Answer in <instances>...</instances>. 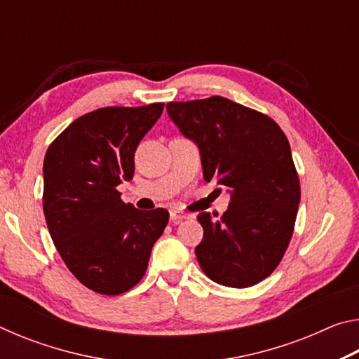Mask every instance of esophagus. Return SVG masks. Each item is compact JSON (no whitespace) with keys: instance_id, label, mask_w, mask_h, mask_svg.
Listing matches in <instances>:
<instances>
[{"instance_id":"esophagus-1","label":"esophagus","mask_w":359,"mask_h":359,"mask_svg":"<svg viewBox=\"0 0 359 359\" xmlns=\"http://www.w3.org/2000/svg\"><path fill=\"white\" fill-rule=\"evenodd\" d=\"M169 217H171L172 223H179L182 220H185V218H188L187 214H184V212H179V210H171L169 212Z\"/></svg>"}]
</instances>
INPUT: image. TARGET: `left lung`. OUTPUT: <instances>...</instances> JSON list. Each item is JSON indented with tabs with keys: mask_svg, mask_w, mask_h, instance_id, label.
Instances as JSON below:
<instances>
[{
	"mask_svg": "<svg viewBox=\"0 0 359 359\" xmlns=\"http://www.w3.org/2000/svg\"><path fill=\"white\" fill-rule=\"evenodd\" d=\"M166 109L198 145L204 180L228 187L231 194L222 218L198 215L204 229L194 248L199 266L224 287L257 285L282 261L301 199L287 136L271 117L223 96L168 102Z\"/></svg>",
	"mask_w": 359,
	"mask_h": 359,
	"instance_id": "obj_1",
	"label": "left lung"
}]
</instances>
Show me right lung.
I'll list each match as a JSON object with an SVG mask.
<instances>
[{"label": "right lung", "mask_w": 359, "mask_h": 359, "mask_svg": "<svg viewBox=\"0 0 359 359\" xmlns=\"http://www.w3.org/2000/svg\"><path fill=\"white\" fill-rule=\"evenodd\" d=\"M165 104L102 107L79 117L48 145L42 208L60 257L100 294L131 290L165 231L166 209L139 210L117 187L135 175V151Z\"/></svg>", "instance_id": "obj_1"}]
</instances>
